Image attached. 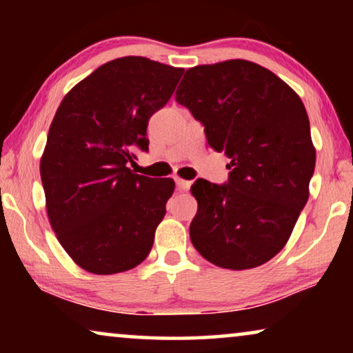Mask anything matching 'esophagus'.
I'll list each match as a JSON object with an SVG mask.
<instances>
[{"mask_svg":"<svg viewBox=\"0 0 353 353\" xmlns=\"http://www.w3.org/2000/svg\"><path fill=\"white\" fill-rule=\"evenodd\" d=\"M175 183H176L178 191H188V190H190V186H191V181L181 180V178H175Z\"/></svg>","mask_w":353,"mask_h":353,"instance_id":"1","label":"esophagus"}]
</instances>
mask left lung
I'll list each match as a JSON object with an SVG mask.
<instances>
[{"label": "left lung", "instance_id": "left-lung-1", "mask_svg": "<svg viewBox=\"0 0 353 353\" xmlns=\"http://www.w3.org/2000/svg\"><path fill=\"white\" fill-rule=\"evenodd\" d=\"M230 157L225 185L196 180L191 243L205 260L248 270L273 259L308 201L315 146L302 99L265 67L231 59L186 70L175 93Z\"/></svg>", "mask_w": 353, "mask_h": 353}]
</instances>
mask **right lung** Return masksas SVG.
<instances>
[{"label": "right lung", "mask_w": 353, "mask_h": 353, "mask_svg": "<svg viewBox=\"0 0 353 353\" xmlns=\"http://www.w3.org/2000/svg\"><path fill=\"white\" fill-rule=\"evenodd\" d=\"M185 69L141 56L105 62L56 110L40 173L46 212L62 248L86 272L132 270L152 249L175 190L172 178L137 175L148 122L172 98Z\"/></svg>", "instance_id": "add662e5"}]
</instances>
